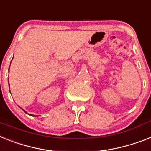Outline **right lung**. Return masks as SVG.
I'll use <instances>...</instances> for the list:
<instances>
[{
  "mask_svg": "<svg viewBox=\"0 0 151 151\" xmlns=\"http://www.w3.org/2000/svg\"><path fill=\"white\" fill-rule=\"evenodd\" d=\"M25 112H26V111H25Z\"/></svg>",
  "mask_w": 151,
  "mask_h": 151,
  "instance_id": "right-lung-1",
  "label": "right lung"
}]
</instances>
